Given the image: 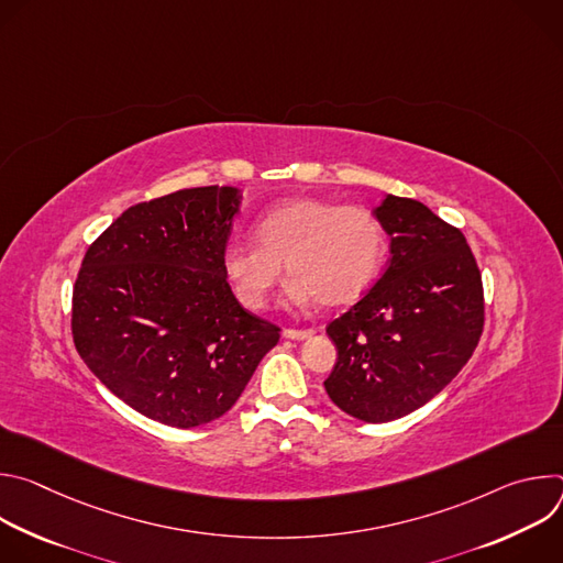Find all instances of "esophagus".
Returning <instances> with one entry per match:
<instances>
[{
	"label": "esophagus",
	"instance_id": "esophagus-1",
	"mask_svg": "<svg viewBox=\"0 0 563 563\" xmlns=\"http://www.w3.org/2000/svg\"><path fill=\"white\" fill-rule=\"evenodd\" d=\"M283 336L291 339V341H305V339L313 336V330H285Z\"/></svg>",
	"mask_w": 563,
	"mask_h": 563
}]
</instances>
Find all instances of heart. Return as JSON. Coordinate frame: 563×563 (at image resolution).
Wrapping results in <instances>:
<instances>
[{
  "label": "heart",
  "mask_w": 563,
  "mask_h": 563,
  "mask_svg": "<svg viewBox=\"0 0 563 563\" xmlns=\"http://www.w3.org/2000/svg\"><path fill=\"white\" fill-rule=\"evenodd\" d=\"M258 245L231 243L222 265L238 298L261 309L283 274L296 278L298 300L325 305L356 300L383 263V231L363 207L323 198H294L269 209L256 224Z\"/></svg>",
  "instance_id": "1"
}]
</instances>
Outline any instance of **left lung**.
Masks as SVG:
<instances>
[{
  "label": "left lung",
  "mask_w": 563,
  "mask_h": 563,
  "mask_svg": "<svg viewBox=\"0 0 563 563\" xmlns=\"http://www.w3.org/2000/svg\"><path fill=\"white\" fill-rule=\"evenodd\" d=\"M374 216L391 258L328 325L339 356L325 389L345 415L387 423L426 406L470 361L484 332V285L465 235L423 202L387 194Z\"/></svg>",
  "instance_id": "obj_1"
}]
</instances>
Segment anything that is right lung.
<instances>
[{"mask_svg": "<svg viewBox=\"0 0 563 563\" xmlns=\"http://www.w3.org/2000/svg\"><path fill=\"white\" fill-rule=\"evenodd\" d=\"M240 198L235 187H196L129 207L79 267L75 350L157 423L189 430L222 417L280 339L227 283L222 256Z\"/></svg>", "mask_w": 563, "mask_h": 563, "instance_id": "1", "label": "right lung"}]
</instances>
